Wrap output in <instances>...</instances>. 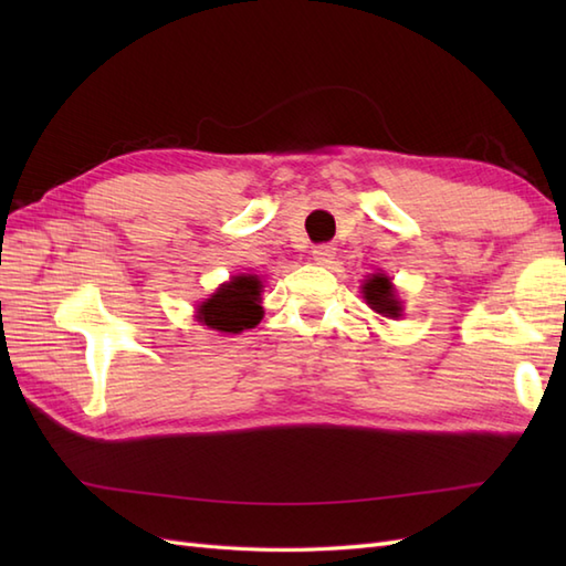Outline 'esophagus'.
<instances>
[{
    "label": "esophagus",
    "mask_w": 566,
    "mask_h": 566,
    "mask_svg": "<svg viewBox=\"0 0 566 566\" xmlns=\"http://www.w3.org/2000/svg\"><path fill=\"white\" fill-rule=\"evenodd\" d=\"M311 252H314V260H316L318 264H331L333 258H335V248H333L331 243H321V245H316Z\"/></svg>",
    "instance_id": "1"
}]
</instances>
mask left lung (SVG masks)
I'll return each mask as SVG.
<instances>
[{"label": "left lung", "mask_w": 566, "mask_h": 566, "mask_svg": "<svg viewBox=\"0 0 566 566\" xmlns=\"http://www.w3.org/2000/svg\"><path fill=\"white\" fill-rule=\"evenodd\" d=\"M363 290H365L367 304H369L371 308H375L377 314L391 316V318H396V316L401 314V306H399V302H396V298H394L391 282L387 280V276H381V274L369 276Z\"/></svg>", "instance_id": "1"}]
</instances>
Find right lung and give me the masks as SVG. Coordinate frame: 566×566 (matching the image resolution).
I'll return each instance as SVG.
<instances>
[{
  "label": "right lung",
  "instance_id": "obj_1",
  "mask_svg": "<svg viewBox=\"0 0 566 566\" xmlns=\"http://www.w3.org/2000/svg\"><path fill=\"white\" fill-rule=\"evenodd\" d=\"M262 282L252 274L233 276L223 284L209 302L199 306V321L203 326L221 333H240L245 328L258 326L262 318L260 306Z\"/></svg>",
  "mask_w": 566,
  "mask_h": 566
}]
</instances>
